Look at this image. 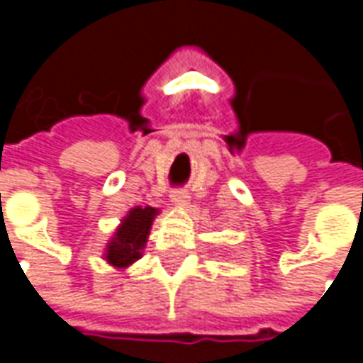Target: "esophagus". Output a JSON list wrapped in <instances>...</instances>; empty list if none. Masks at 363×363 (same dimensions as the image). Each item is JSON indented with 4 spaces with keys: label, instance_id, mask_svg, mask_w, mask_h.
<instances>
[{
    "label": "esophagus",
    "instance_id": "obj_1",
    "mask_svg": "<svg viewBox=\"0 0 363 363\" xmlns=\"http://www.w3.org/2000/svg\"><path fill=\"white\" fill-rule=\"evenodd\" d=\"M189 192L182 189H177L171 192V202H173L174 206H186L189 204Z\"/></svg>",
    "mask_w": 363,
    "mask_h": 363
}]
</instances>
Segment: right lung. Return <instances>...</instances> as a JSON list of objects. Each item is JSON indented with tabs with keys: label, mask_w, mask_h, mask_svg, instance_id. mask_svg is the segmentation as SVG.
Here are the masks:
<instances>
[{
	"label": "right lung",
	"mask_w": 363,
	"mask_h": 363,
	"mask_svg": "<svg viewBox=\"0 0 363 363\" xmlns=\"http://www.w3.org/2000/svg\"><path fill=\"white\" fill-rule=\"evenodd\" d=\"M157 213V208H151V206L132 208L120 220V225L114 229V233L108 239L103 259L118 270L132 267L135 260L142 259L151 225H153V220Z\"/></svg>",
	"instance_id": "add662e5"
}]
</instances>
